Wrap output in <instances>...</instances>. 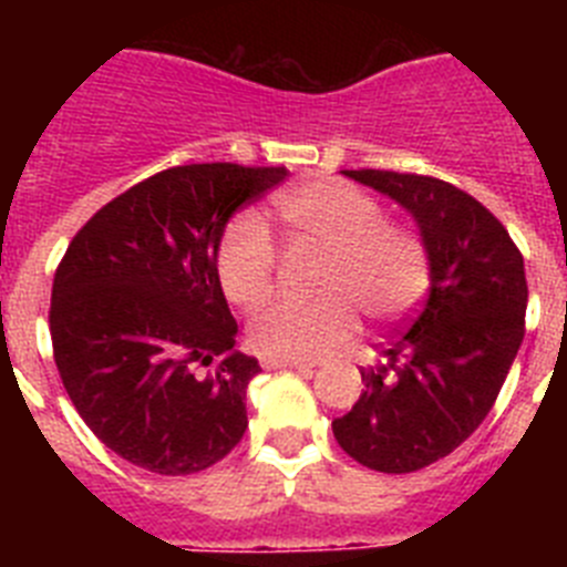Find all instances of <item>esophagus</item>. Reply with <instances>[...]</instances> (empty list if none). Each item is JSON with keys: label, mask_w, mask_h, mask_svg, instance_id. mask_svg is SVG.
<instances>
[{"label": "esophagus", "mask_w": 567, "mask_h": 567, "mask_svg": "<svg viewBox=\"0 0 567 567\" xmlns=\"http://www.w3.org/2000/svg\"><path fill=\"white\" fill-rule=\"evenodd\" d=\"M260 365L264 369H312L315 363H309V360H289V358H260Z\"/></svg>", "instance_id": "34e87169"}]
</instances>
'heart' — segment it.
<instances>
[{
	"label": "heart",
	"mask_w": 567,
	"mask_h": 567,
	"mask_svg": "<svg viewBox=\"0 0 567 567\" xmlns=\"http://www.w3.org/2000/svg\"><path fill=\"white\" fill-rule=\"evenodd\" d=\"M275 218L295 255L323 258L315 278L320 300H275L247 323L252 349L267 358L312 360L352 340L358 315L394 323L432 289V252L423 235L385 221L378 198L340 178L289 187L275 198ZM215 275L238 307H258L278 280V249L267 224L238 213L215 249Z\"/></svg>",
	"instance_id": "1"
}]
</instances>
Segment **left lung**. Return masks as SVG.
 <instances>
[{"instance_id": "1", "label": "left lung", "mask_w": 567, "mask_h": 567, "mask_svg": "<svg viewBox=\"0 0 567 567\" xmlns=\"http://www.w3.org/2000/svg\"><path fill=\"white\" fill-rule=\"evenodd\" d=\"M405 207L432 252V289L403 332L380 343L383 363L360 369L365 389L332 420L349 457L409 474L474 434L503 389L525 334L523 252L474 195L432 175L343 169Z\"/></svg>"}]
</instances>
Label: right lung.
<instances>
[{"mask_svg": "<svg viewBox=\"0 0 567 567\" xmlns=\"http://www.w3.org/2000/svg\"><path fill=\"white\" fill-rule=\"evenodd\" d=\"M284 178L227 162L162 169L70 240L50 298L53 358L90 432L127 463L187 477L247 432L260 365L233 349L215 249L229 215Z\"/></svg>", "mask_w": 567, "mask_h": 567, "instance_id": "obj_1", "label": "right lung"}]
</instances>
